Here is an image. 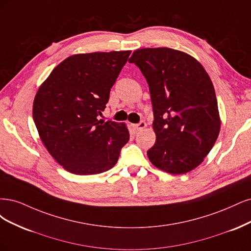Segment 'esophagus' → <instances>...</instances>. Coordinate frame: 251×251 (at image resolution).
Listing matches in <instances>:
<instances>
[{"mask_svg":"<svg viewBox=\"0 0 251 251\" xmlns=\"http://www.w3.org/2000/svg\"><path fill=\"white\" fill-rule=\"evenodd\" d=\"M131 126H132V128L134 129L135 131H139V130H142V129H144L145 127H146L147 124L145 123L144 121H142V122H140L139 124H132Z\"/></svg>","mask_w":251,"mask_h":251,"instance_id":"obj_1","label":"esophagus"}]
</instances>
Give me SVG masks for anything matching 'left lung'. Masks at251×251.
I'll list each match as a JSON object with an SVG mask.
<instances>
[{"instance_id": "1", "label": "left lung", "mask_w": 251, "mask_h": 251, "mask_svg": "<svg viewBox=\"0 0 251 251\" xmlns=\"http://www.w3.org/2000/svg\"><path fill=\"white\" fill-rule=\"evenodd\" d=\"M146 78L155 144L151 163L170 174L198 167L219 135L221 121L211 78L191 55L170 48H145L128 60Z\"/></svg>"}]
</instances>
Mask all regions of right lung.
<instances>
[{
	"instance_id": "obj_1",
	"label": "right lung",
	"mask_w": 251,
	"mask_h": 251,
	"mask_svg": "<svg viewBox=\"0 0 251 251\" xmlns=\"http://www.w3.org/2000/svg\"><path fill=\"white\" fill-rule=\"evenodd\" d=\"M130 53L72 55L39 86L33 102L34 123L47 150L67 171L93 175L117 164L129 131L124 123H102L98 116Z\"/></svg>"
}]
</instances>
